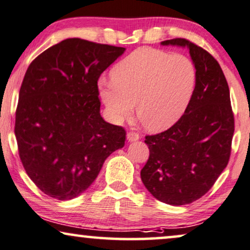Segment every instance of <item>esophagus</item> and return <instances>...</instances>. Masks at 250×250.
<instances>
[{"mask_svg": "<svg viewBox=\"0 0 250 250\" xmlns=\"http://www.w3.org/2000/svg\"><path fill=\"white\" fill-rule=\"evenodd\" d=\"M127 140L129 142H134V141L140 140V134L135 133V131H129L127 134Z\"/></svg>", "mask_w": 250, "mask_h": 250, "instance_id": "34e87169", "label": "esophagus"}]
</instances>
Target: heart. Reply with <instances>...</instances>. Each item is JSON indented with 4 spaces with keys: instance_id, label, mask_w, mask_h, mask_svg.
Instances as JSON below:
<instances>
[{
    "instance_id": "b5f03b06",
    "label": "heart",
    "mask_w": 250,
    "mask_h": 250,
    "mask_svg": "<svg viewBox=\"0 0 250 250\" xmlns=\"http://www.w3.org/2000/svg\"><path fill=\"white\" fill-rule=\"evenodd\" d=\"M112 79L99 81V95L110 119H128L136 102V115L146 129L163 130L178 121L193 95L197 72L183 55L141 47L120 60Z\"/></svg>"
}]
</instances>
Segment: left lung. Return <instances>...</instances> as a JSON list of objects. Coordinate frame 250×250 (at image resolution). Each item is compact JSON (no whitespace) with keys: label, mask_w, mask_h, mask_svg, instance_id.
I'll use <instances>...</instances> for the list:
<instances>
[{"label":"left lung","mask_w":250,"mask_h":250,"mask_svg":"<svg viewBox=\"0 0 250 250\" xmlns=\"http://www.w3.org/2000/svg\"><path fill=\"white\" fill-rule=\"evenodd\" d=\"M162 44L188 50L197 83L178 121L167 130L146 136L149 158L141 179L156 199L179 206L206 194L227 167L234 114L227 80L211 53L185 38Z\"/></svg>","instance_id":"1"}]
</instances>
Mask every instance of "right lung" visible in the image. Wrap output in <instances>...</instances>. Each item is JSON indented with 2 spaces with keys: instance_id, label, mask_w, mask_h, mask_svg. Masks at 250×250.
<instances>
[{
  "instance_id": "obj_1",
  "label": "right lung",
  "mask_w": 250,
  "mask_h": 250,
  "mask_svg": "<svg viewBox=\"0 0 250 250\" xmlns=\"http://www.w3.org/2000/svg\"><path fill=\"white\" fill-rule=\"evenodd\" d=\"M125 47L68 38L32 60L15 120L19 155L43 193L73 199L94 182L125 130L100 115L98 80Z\"/></svg>"
}]
</instances>
